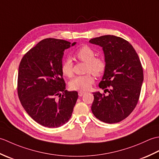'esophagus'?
Masks as SVG:
<instances>
[{"label":"esophagus","mask_w":159,"mask_h":159,"mask_svg":"<svg viewBox=\"0 0 159 159\" xmlns=\"http://www.w3.org/2000/svg\"><path fill=\"white\" fill-rule=\"evenodd\" d=\"M85 92H82V91H80V92H79V96H82L84 93H85Z\"/></svg>","instance_id":"esophagus-1"}]
</instances>
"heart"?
I'll return each mask as SVG.
<instances>
[{
	"label": "heart",
	"instance_id": "b5f03b06",
	"mask_svg": "<svg viewBox=\"0 0 159 159\" xmlns=\"http://www.w3.org/2000/svg\"><path fill=\"white\" fill-rule=\"evenodd\" d=\"M95 56L93 50L88 46L81 47L76 52V57L78 59L87 63L86 72H91L96 76H100L105 70L106 63L102 58L95 57ZM61 71L63 75L67 77L73 75V64L71 59H67L64 61L61 66ZM93 81L94 79L91 74L78 76L70 80V87L74 90L85 91L89 88Z\"/></svg>",
	"mask_w": 159,
	"mask_h": 159
}]
</instances>
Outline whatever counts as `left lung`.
<instances>
[{"label": "left lung", "instance_id": "obj_1", "mask_svg": "<svg viewBox=\"0 0 159 159\" xmlns=\"http://www.w3.org/2000/svg\"><path fill=\"white\" fill-rule=\"evenodd\" d=\"M89 43L102 48L106 67L99 87L109 93H93L92 113L103 122H120L133 112L139 98L143 81L140 59L133 46L120 37L103 35Z\"/></svg>", "mask_w": 159, "mask_h": 159}]
</instances>
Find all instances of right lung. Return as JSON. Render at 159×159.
Instances as JSON below:
<instances>
[{
  "instance_id": "1",
  "label": "right lung",
  "mask_w": 159,
  "mask_h": 159,
  "mask_svg": "<svg viewBox=\"0 0 159 159\" xmlns=\"http://www.w3.org/2000/svg\"><path fill=\"white\" fill-rule=\"evenodd\" d=\"M76 43L46 38L29 50L20 61V102L33 120L45 127L61 126L72 116L79 96L76 91L66 90L61 66L64 50Z\"/></svg>"
}]
</instances>
